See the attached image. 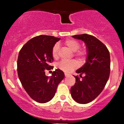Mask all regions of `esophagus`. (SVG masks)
Listing matches in <instances>:
<instances>
[{"label":"esophagus","instance_id":"34e87169","mask_svg":"<svg viewBox=\"0 0 124 124\" xmlns=\"http://www.w3.org/2000/svg\"><path fill=\"white\" fill-rule=\"evenodd\" d=\"M64 75H65V77H68V76H69V75H70V74H68V73H64Z\"/></svg>","mask_w":124,"mask_h":124}]
</instances>
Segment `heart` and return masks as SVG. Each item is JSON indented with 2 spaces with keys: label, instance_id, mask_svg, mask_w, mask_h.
<instances>
[{
  "label": "heart",
  "instance_id": "obj_1",
  "mask_svg": "<svg viewBox=\"0 0 124 124\" xmlns=\"http://www.w3.org/2000/svg\"><path fill=\"white\" fill-rule=\"evenodd\" d=\"M64 44L68 46L73 51H74L75 56L78 58L79 60L84 61L87 55V51L86 49H79L80 47V44L78 41L73 39H68L64 41ZM58 51H59V46L56 44L54 45L52 48L51 54L54 58H57L58 57ZM78 66V63L75 60L72 61H62L58 63V67L60 70H63L66 72H70Z\"/></svg>",
  "mask_w": 124,
  "mask_h": 124
}]
</instances>
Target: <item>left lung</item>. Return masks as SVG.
I'll list each match as a JSON object with an SVG mask.
<instances>
[{
	"instance_id": "obj_1",
	"label": "left lung",
	"mask_w": 124,
	"mask_h": 124,
	"mask_svg": "<svg viewBox=\"0 0 124 124\" xmlns=\"http://www.w3.org/2000/svg\"><path fill=\"white\" fill-rule=\"evenodd\" d=\"M72 37L84 41L87 55L86 63L76 71L81 79L78 75L74 76L75 83L70 93L75 102L86 104L101 93L107 83L110 72V54L106 46L94 36L83 34ZM83 74L85 76L82 77Z\"/></svg>"
}]
</instances>
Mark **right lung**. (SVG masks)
<instances>
[{
    "label": "right lung",
    "mask_w": 124,
    "mask_h": 124,
    "mask_svg": "<svg viewBox=\"0 0 124 124\" xmlns=\"http://www.w3.org/2000/svg\"><path fill=\"white\" fill-rule=\"evenodd\" d=\"M60 38L41 35L29 40L20 50L17 59V73L22 86L28 95L37 102L44 103L54 97L58 84L64 78L60 69L45 75L53 62L52 48Z\"/></svg>",
    "instance_id": "add662e5"
}]
</instances>
